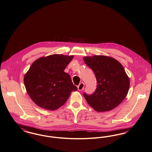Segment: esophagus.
<instances>
[{
  "label": "esophagus",
  "mask_w": 152,
  "mask_h": 152,
  "mask_svg": "<svg viewBox=\"0 0 152 152\" xmlns=\"http://www.w3.org/2000/svg\"><path fill=\"white\" fill-rule=\"evenodd\" d=\"M84 83H80V84H79V86H77V88H78V90H79V91H83V89H84Z\"/></svg>",
  "instance_id": "34e87169"
}]
</instances>
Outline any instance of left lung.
<instances>
[{
	"label": "left lung",
	"mask_w": 152,
	"mask_h": 152,
	"mask_svg": "<svg viewBox=\"0 0 152 152\" xmlns=\"http://www.w3.org/2000/svg\"><path fill=\"white\" fill-rule=\"evenodd\" d=\"M83 60L95 73L97 83L93 94H84L87 102L98 112L114 109L124 99L130 86L124 67L115 59L105 55L85 56Z\"/></svg>",
	"instance_id": "8db88e82"
}]
</instances>
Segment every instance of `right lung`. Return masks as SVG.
Masks as SVG:
<instances>
[{
  "mask_svg": "<svg viewBox=\"0 0 152 152\" xmlns=\"http://www.w3.org/2000/svg\"><path fill=\"white\" fill-rule=\"evenodd\" d=\"M73 55H50L34 61L24 77L26 91L31 100L44 109L55 110L63 106L71 92L77 91L64 70Z\"/></svg>",
  "mask_w": 152,
  "mask_h": 152,
  "instance_id": "obj_1",
  "label": "right lung"
}]
</instances>
